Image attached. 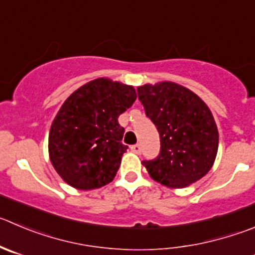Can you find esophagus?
<instances>
[{"label": "esophagus", "mask_w": 255, "mask_h": 255, "mask_svg": "<svg viewBox=\"0 0 255 255\" xmlns=\"http://www.w3.org/2000/svg\"><path fill=\"white\" fill-rule=\"evenodd\" d=\"M130 149H131L134 152H136V154H140V151H141V146H140V144L132 145V146L130 147Z\"/></svg>", "instance_id": "1"}]
</instances>
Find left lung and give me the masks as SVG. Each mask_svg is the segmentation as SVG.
<instances>
[{"label": "left lung", "instance_id": "1", "mask_svg": "<svg viewBox=\"0 0 255 255\" xmlns=\"http://www.w3.org/2000/svg\"><path fill=\"white\" fill-rule=\"evenodd\" d=\"M137 96L160 136L159 155L142 161L150 176L170 188L202 179L212 169L219 144L217 124L204 101L169 81L137 87Z\"/></svg>", "mask_w": 255, "mask_h": 255}]
</instances>
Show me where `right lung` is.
Wrapping results in <instances>:
<instances>
[{
  "mask_svg": "<svg viewBox=\"0 0 255 255\" xmlns=\"http://www.w3.org/2000/svg\"><path fill=\"white\" fill-rule=\"evenodd\" d=\"M135 100L134 87L104 77L67 98L48 135L51 162L67 184L90 190L113 181L128 149L118 119Z\"/></svg>",
  "mask_w": 255,
  "mask_h": 255,
  "instance_id": "1",
  "label": "right lung"
}]
</instances>
